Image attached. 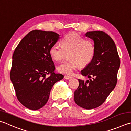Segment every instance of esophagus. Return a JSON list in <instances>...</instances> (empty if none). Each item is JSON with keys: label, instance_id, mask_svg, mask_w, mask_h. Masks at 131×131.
I'll return each mask as SVG.
<instances>
[{"label": "esophagus", "instance_id": "34e87169", "mask_svg": "<svg viewBox=\"0 0 131 131\" xmlns=\"http://www.w3.org/2000/svg\"><path fill=\"white\" fill-rule=\"evenodd\" d=\"M64 78H65V79L66 80H69V79H70V78H72V77L69 75H65L64 76Z\"/></svg>", "mask_w": 131, "mask_h": 131}]
</instances>
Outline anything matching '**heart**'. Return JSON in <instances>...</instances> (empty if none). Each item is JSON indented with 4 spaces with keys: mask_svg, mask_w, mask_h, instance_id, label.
<instances>
[{
    "mask_svg": "<svg viewBox=\"0 0 131 131\" xmlns=\"http://www.w3.org/2000/svg\"><path fill=\"white\" fill-rule=\"evenodd\" d=\"M96 48L93 42L85 40L76 33H70L62 40V45L54 44L49 50L51 58L60 61L68 54V61L63 62L57 67L59 73L72 74L78 67H85L93 58Z\"/></svg>",
    "mask_w": 131,
    "mask_h": 131,
    "instance_id": "heart-1",
    "label": "heart"
}]
</instances>
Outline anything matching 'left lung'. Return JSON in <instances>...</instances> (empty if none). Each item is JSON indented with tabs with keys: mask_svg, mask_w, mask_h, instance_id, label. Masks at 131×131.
I'll list each match as a JSON object with an SVG mask.
<instances>
[{
	"mask_svg": "<svg viewBox=\"0 0 131 131\" xmlns=\"http://www.w3.org/2000/svg\"><path fill=\"white\" fill-rule=\"evenodd\" d=\"M85 35L94 41L96 52L90 63L81 71L90 79L86 81L78 79L79 86L74 99L78 106L92 109L100 106L115 88L120 60L115 42L109 35L96 31Z\"/></svg>",
	"mask_w": 131,
	"mask_h": 131,
	"instance_id": "1",
	"label": "left lung"
}]
</instances>
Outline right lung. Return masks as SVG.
<instances>
[{
  "instance_id": "obj_1",
  "label": "right lung",
  "mask_w": 131,
  "mask_h": 131,
  "mask_svg": "<svg viewBox=\"0 0 131 131\" xmlns=\"http://www.w3.org/2000/svg\"><path fill=\"white\" fill-rule=\"evenodd\" d=\"M59 38V35L53 31L32 30L14 52L11 81L19 101L31 110L42 108L54 84L63 78L54 72L55 65L49 54Z\"/></svg>"
}]
</instances>
